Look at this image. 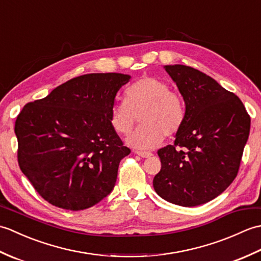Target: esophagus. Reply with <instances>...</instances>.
Segmentation results:
<instances>
[{
	"instance_id": "34e87169",
	"label": "esophagus",
	"mask_w": 261,
	"mask_h": 261,
	"mask_svg": "<svg viewBox=\"0 0 261 261\" xmlns=\"http://www.w3.org/2000/svg\"><path fill=\"white\" fill-rule=\"evenodd\" d=\"M135 153H136V154H138V156L142 157V158H149V157H151V156H152V153H151V152H149V151L135 150Z\"/></svg>"
}]
</instances>
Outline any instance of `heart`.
Segmentation results:
<instances>
[{
  "mask_svg": "<svg viewBox=\"0 0 261 261\" xmlns=\"http://www.w3.org/2000/svg\"><path fill=\"white\" fill-rule=\"evenodd\" d=\"M125 99L126 102H115L111 107L109 121L116 134L127 136L139 115L142 124L127 138V143L135 148L148 149L159 145L164 136L176 135L185 121L181 97L157 77L145 76L135 82L127 87Z\"/></svg>",
  "mask_w": 261,
  "mask_h": 261,
  "instance_id": "heart-1",
  "label": "heart"
}]
</instances>
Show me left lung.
I'll return each mask as SVG.
<instances>
[{"label":"left lung","instance_id":"1","mask_svg":"<svg viewBox=\"0 0 261 261\" xmlns=\"http://www.w3.org/2000/svg\"><path fill=\"white\" fill-rule=\"evenodd\" d=\"M186 104L174 145L158 150L162 169L153 188L180 206L212 201L239 171L250 131V115L236 94L212 77L184 65L166 66Z\"/></svg>","mask_w":261,"mask_h":261}]
</instances>
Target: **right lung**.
<instances>
[{
  "label": "right lung",
  "mask_w": 261,
  "mask_h": 261,
  "mask_svg": "<svg viewBox=\"0 0 261 261\" xmlns=\"http://www.w3.org/2000/svg\"><path fill=\"white\" fill-rule=\"evenodd\" d=\"M129 75L86 74L25 104L15 120L20 169L45 201L81 211L113 190L119 164L131 151L109 121Z\"/></svg>",
  "instance_id": "add662e5"
}]
</instances>
